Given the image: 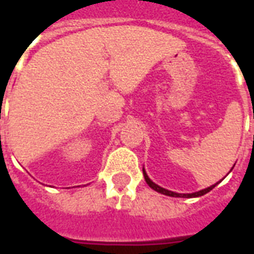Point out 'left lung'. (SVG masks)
<instances>
[{"mask_svg":"<svg viewBox=\"0 0 254 254\" xmlns=\"http://www.w3.org/2000/svg\"><path fill=\"white\" fill-rule=\"evenodd\" d=\"M142 172H144V177H145V181H146V184H148L149 187L152 188V189H154V190H157L158 193H162V194H166V196H172V197H187V198H189V197H200V196H204V194H206L208 191H210L213 189V188L216 187L217 184H214V185H212V187L206 188V189H204V190H200V191H196V193H188V194H180V193H174V191H170L168 190V189H164V188L158 187L157 184H154L152 181V180L149 179L148 176H146V173H145V170L142 169Z\"/></svg>","mask_w":254,"mask_h":254,"instance_id":"8db88e82","label":"left lung"}]
</instances>
